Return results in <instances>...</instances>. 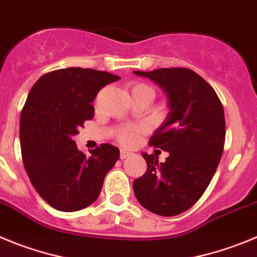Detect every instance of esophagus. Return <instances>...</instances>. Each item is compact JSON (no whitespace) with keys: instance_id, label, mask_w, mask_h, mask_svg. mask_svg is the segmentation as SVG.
<instances>
[{"instance_id":"obj_1","label":"esophagus","mask_w":257,"mask_h":257,"mask_svg":"<svg viewBox=\"0 0 257 257\" xmlns=\"http://www.w3.org/2000/svg\"><path fill=\"white\" fill-rule=\"evenodd\" d=\"M131 152L129 151H124V150H121V151H120V159H121V160H124V159H126V157H129L131 156Z\"/></svg>"}]
</instances>
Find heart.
I'll use <instances>...</instances> for the list:
<instances>
[{
    "mask_svg": "<svg viewBox=\"0 0 257 257\" xmlns=\"http://www.w3.org/2000/svg\"><path fill=\"white\" fill-rule=\"evenodd\" d=\"M131 92L132 96H145L150 101L155 97V89L151 85L142 82L132 83ZM143 133H145V128L142 125H124L117 129L116 140L124 146H133L138 142Z\"/></svg>",
    "mask_w": 257,
    "mask_h": 257,
    "instance_id": "obj_1",
    "label": "heart"
}]
</instances>
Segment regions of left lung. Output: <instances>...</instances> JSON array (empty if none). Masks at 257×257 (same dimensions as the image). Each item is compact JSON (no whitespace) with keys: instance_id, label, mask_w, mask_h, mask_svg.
I'll return each instance as SVG.
<instances>
[{"instance_id":"8db88e82","label":"left lung","mask_w":257,"mask_h":257,"mask_svg":"<svg viewBox=\"0 0 257 257\" xmlns=\"http://www.w3.org/2000/svg\"><path fill=\"white\" fill-rule=\"evenodd\" d=\"M160 85L170 112L150 138V146L169 152L165 163L143 154L147 172L133 182L145 209L161 216L187 211L200 200L214 177L225 142L223 103L211 85L187 68L134 71Z\"/></svg>"}]
</instances>
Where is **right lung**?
<instances>
[{
	"label": "right lung",
	"instance_id": "add662e5",
	"mask_svg": "<svg viewBox=\"0 0 257 257\" xmlns=\"http://www.w3.org/2000/svg\"><path fill=\"white\" fill-rule=\"evenodd\" d=\"M120 77L93 69L68 68L39 78L20 115V146L27 174L39 196L60 211L85 209L98 198L103 179L119 160L108 143L87 157L73 141L103 85Z\"/></svg>",
	"mask_w": 257,
	"mask_h": 257
}]
</instances>
